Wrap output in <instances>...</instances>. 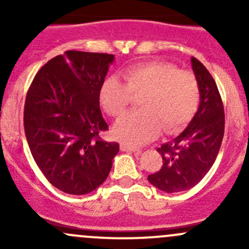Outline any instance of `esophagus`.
Segmentation results:
<instances>
[{
    "mask_svg": "<svg viewBox=\"0 0 249 249\" xmlns=\"http://www.w3.org/2000/svg\"><path fill=\"white\" fill-rule=\"evenodd\" d=\"M120 149H122L123 152H132L134 154H136V155H139L142 153V150L139 149V148H132V147H130V145L124 144V143H122V144H120Z\"/></svg>",
    "mask_w": 249,
    "mask_h": 249,
    "instance_id": "1",
    "label": "esophagus"
}]
</instances>
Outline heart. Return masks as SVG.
I'll return each mask as SVG.
<instances>
[{
    "label": "heart",
    "mask_w": 249,
    "mask_h": 249,
    "mask_svg": "<svg viewBox=\"0 0 249 249\" xmlns=\"http://www.w3.org/2000/svg\"><path fill=\"white\" fill-rule=\"evenodd\" d=\"M125 83L107 77L100 88L102 107L119 117L139 97L141 109L123 115L113 126L115 139L127 145H141L165 132H175L192 120L199 108L200 87L193 72L173 64L152 61L134 65L123 71Z\"/></svg>",
    "instance_id": "b5f03b06"
}]
</instances>
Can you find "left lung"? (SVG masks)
Returning a JSON list of instances; mask_svg holds the SVG:
<instances>
[{
	"mask_svg": "<svg viewBox=\"0 0 249 249\" xmlns=\"http://www.w3.org/2000/svg\"><path fill=\"white\" fill-rule=\"evenodd\" d=\"M192 66L200 87L199 109L182 134L158 148L161 169L148 176V180L165 193L195 187L215 161L224 136V107L217 84L195 57Z\"/></svg>",
	"mask_w": 249,
	"mask_h": 249,
	"instance_id": "8db88e82",
	"label": "left lung"
}]
</instances>
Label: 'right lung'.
Listing matches in <instances>:
<instances>
[{"label":"right lung","mask_w":249,"mask_h":249,"mask_svg":"<svg viewBox=\"0 0 249 249\" xmlns=\"http://www.w3.org/2000/svg\"><path fill=\"white\" fill-rule=\"evenodd\" d=\"M114 55L67 50L35 76L24 107L30 150L50 184L72 195L92 192L108 177L117 142L100 139L108 125L100 88Z\"/></svg>","instance_id":"add662e5"}]
</instances>
